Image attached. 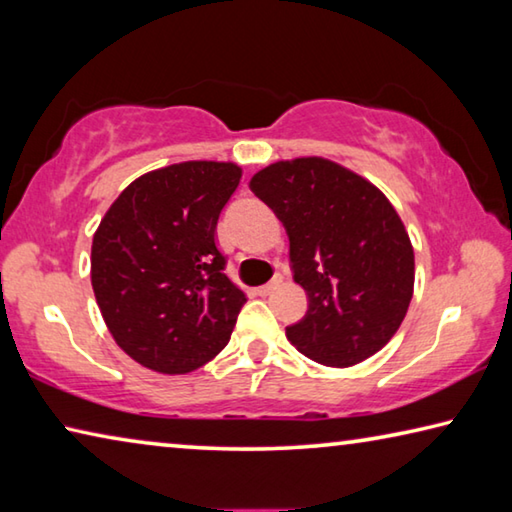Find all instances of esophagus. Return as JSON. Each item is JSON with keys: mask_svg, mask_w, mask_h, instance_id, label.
I'll use <instances>...</instances> for the list:
<instances>
[{"mask_svg": "<svg viewBox=\"0 0 512 512\" xmlns=\"http://www.w3.org/2000/svg\"><path fill=\"white\" fill-rule=\"evenodd\" d=\"M280 284H282V275H275L271 282L264 284V287H259L257 293H259V296H268V293H273L277 287H280Z\"/></svg>", "mask_w": 512, "mask_h": 512, "instance_id": "34e87169", "label": "esophagus"}]
</instances>
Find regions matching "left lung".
<instances>
[{
  "instance_id": "left-lung-1",
  "label": "left lung",
  "mask_w": 512,
  "mask_h": 512,
  "mask_svg": "<svg viewBox=\"0 0 512 512\" xmlns=\"http://www.w3.org/2000/svg\"><path fill=\"white\" fill-rule=\"evenodd\" d=\"M250 189L289 235L307 314L287 339L311 361L350 368L393 339L413 298V246L400 214L359 173L325 158L280 160Z\"/></svg>"
}]
</instances>
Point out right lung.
I'll list each match as a JSON object with an SVG mask.
<instances>
[{
    "mask_svg": "<svg viewBox=\"0 0 512 512\" xmlns=\"http://www.w3.org/2000/svg\"><path fill=\"white\" fill-rule=\"evenodd\" d=\"M239 180L235 162L149 171L94 232V298L112 339L144 368L185 375L228 345L246 296L225 275L214 235Z\"/></svg>",
    "mask_w": 512,
    "mask_h": 512,
    "instance_id": "1",
    "label": "right lung"
}]
</instances>
